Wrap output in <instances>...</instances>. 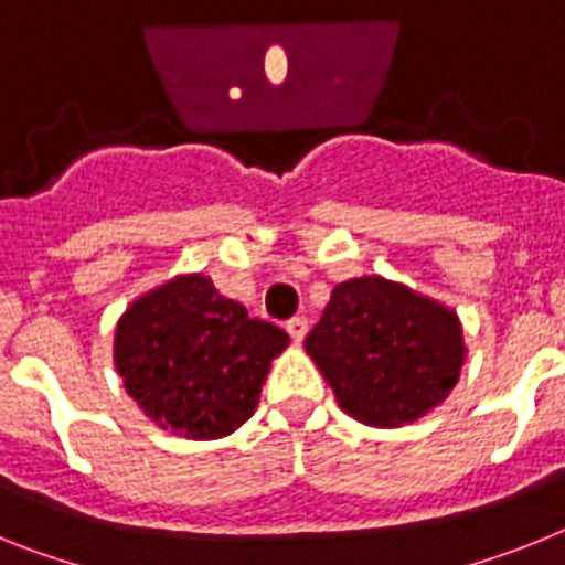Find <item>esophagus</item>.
<instances>
[{
	"instance_id": "obj_1",
	"label": "esophagus",
	"mask_w": 565,
	"mask_h": 565,
	"mask_svg": "<svg viewBox=\"0 0 565 565\" xmlns=\"http://www.w3.org/2000/svg\"><path fill=\"white\" fill-rule=\"evenodd\" d=\"M286 331H288V337H291L294 344H302V339H306V333H308V319H302V317L288 319Z\"/></svg>"
}]
</instances>
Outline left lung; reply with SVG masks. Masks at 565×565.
I'll return each mask as SVG.
<instances>
[{"label":"left lung","mask_w":565,"mask_h":565,"mask_svg":"<svg viewBox=\"0 0 565 565\" xmlns=\"http://www.w3.org/2000/svg\"><path fill=\"white\" fill-rule=\"evenodd\" d=\"M306 351L339 407L367 427L427 416L450 396L467 359L450 306L379 274L333 288Z\"/></svg>","instance_id":"8db88e82"}]
</instances>
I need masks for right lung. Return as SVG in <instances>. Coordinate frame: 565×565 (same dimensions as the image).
<instances>
[{
	"instance_id": "obj_1",
	"label": "right lung",
	"mask_w": 565,
	"mask_h": 565,
	"mask_svg": "<svg viewBox=\"0 0 565 565\" xmlns=\"http://www.w3.org/2000/svg\"><path fill=\"white\" fill-rule=\"evenodd\" d=\"M288 333L252 319L206 274H178L135 297L115 326L124 391L149 422L192 441L232 436L254 416Z\"/></svg>"
}]
</instances>
